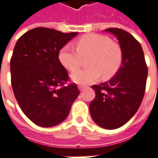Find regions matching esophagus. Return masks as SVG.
I'll return each mask as SVG.
<instances>
[{"instance_id": "34e87169", "label": "esophagus", "mask_w": 158, "mask_h": 158, "mask_svg": "<svg viewBox=\"0 0 158 158\" xmlns=\"http://www.w3.org/2000/svg\"><path fill=\"white\" fill-rule=\"evenodd\" d=\"M84 89H85V86H82V85L79 86V89L80 90V91H83V90H84Z\"/></svg>"}]
</instances>
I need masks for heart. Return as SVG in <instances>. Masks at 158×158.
I'll return each instance as SVG.
<instances>
[{
  "label": "heart",
  "mask_w": 158,
  "mask_h": 158,
  "mask_svg": "<svg viewBox=\"0 0 158 158\" xmlns=\"http://www.w3.org/2000/svg\"><path fill=\"white\" fill-rule=\"evenodd\" d=\"M83 57L89 58L87 65L90 67L73 73L71 78L79 85H89L96 82L101 74L103 79L112 78L121 67L123 52L120 45L112 41L109 37L88 34L76 41V47L64 45L58 55L62 65L71 72L80 66Z\"/></svg>",
  "instance_id": "b5f03b06"
}]
</instances>
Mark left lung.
Listing matches in <instances>:
<instances>
[{"label":"left lung","instance_id":"8db88e82","mask_svg":"<svg viewBox=\"0 0 158 158\" xmlns=\"http://www.w3.org/2000/svg\"><path fill=\"white\" fill-rule=\"evenodd\" d=\"M105 31L112 33L118 40L123 62L112 79L92 86L96 97L89 107L97 125L115 129L125 124L139 109L145 94L148 72L142 47L134 36L116 28Z\"/></svg>","mask_w":158,"mask_h":158}]
</instances>
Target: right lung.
<instances>
[{
	"label": "right lung",
	"mask_w": 158,
	"mask_h": 158,
	"mask_svg": "<svg viewBox=\"0 0 158 158\" xmlns=\"http://www.w3.org/2000/svg\"><path fill=\"white\" fill-rule=\"evenodd\" d=\"M79 33L35 28L17 41L10 62L12 86L21 109L41 127L59 124L79 95L75 84L65 86L69 73L59 52Z\"/></svg>",
	"instance_id": "right-lung-1"
}]
</instances>
